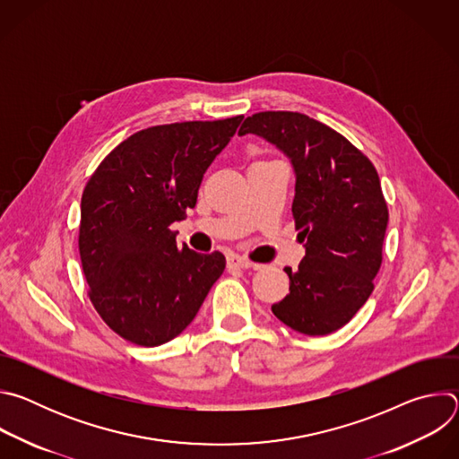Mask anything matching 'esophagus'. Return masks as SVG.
<instances>
[{"instance_id":"34e87169","label":"esophagus","mask_w":459,"mask_h":459,"mask_svg":"<svg viewBox=\"0 0 459 459\" xmlns=\"http://www.w3.org/2000/svg\"><path fill=\"white\" fill-rule=\"evenodd\" d=\"M227 267L229 269H250V267H255V265L252 264V261H248V259H245L238 254H230L227 257Z\"/></svg>"}]
</instances>
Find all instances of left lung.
<instances>
[{
    "mask_svg": "<svg viewBox=\"0 0 459 459\" xmlns=\"http://www.w3.org/2000/svg\"><path fill=\"white\" fill-rule=\"evenodd\" d=\"M238 134L274 145L296 178L292 214L305 257L296 271L285 267L289 294L273 312L296 333L331 334L365 305L381 267L388 211L379 176L349 140L299 112H257Z\"/></svg>",
    "mask_w": 459,
    "mask_h": 459,
    "instance_id": "8db88e82",
    "label": "left lung"
}]
</instances>
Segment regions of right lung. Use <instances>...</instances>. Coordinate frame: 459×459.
<instances>
[{"mask_svg": "<svg viewBox=\"0 0 459 459\" xmlns=\"http://www.w3.org/2000/svg\"><path fill=\"white\" fill-rule=\"evenodd\" d=\"M243 116L149 126L121 142L82 195L80 255L89 296L130 343L179 336L225 271L221 252L178 247L169 227L198 202L205 170Z\"/></svg>", "mask_w": 459, "mask_h": 459, "instance_id": "right-lung-1", "label": "right lung"}]
</instances>
